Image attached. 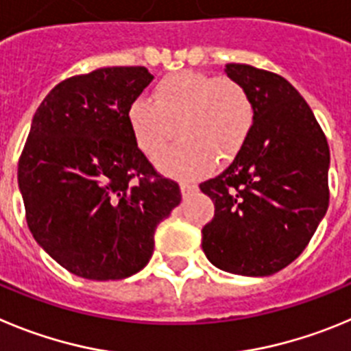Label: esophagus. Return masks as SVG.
<instances>
[{"label":"esophagus","mask_w":351,"mask_h":351,"mask_svg":"<svg viewBox=\"0 0 351 351\" xmlns=\"http://www.w3.org/2000/svg\"><path fill=\"white\" fill-rule=\"evenodd\" d=\"M180 191H182L183 197H187V195H191L192 192L197 191V185L192 182H182L180 183Z\"/></svg>","instance_id":"esophagus-1"}]
</instances>
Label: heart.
I'll return each instance as SVG.
<instances>
[{"mask_svg": "<svg viewBox=\"0 0 351 351\" xmlns=\"http://www.w3.org/2000/svg\"><path fill=\"white\" fill-rule=\"evenodd\" d=\"M134 143L150 159L168 148L178 128L182 143L159 159L164 173L203 175L211 162L229 164L241 154L255 124V105L241 82L182 69L156 84L152 99L128 106Z\"/></svg>", "mask_w": 351, "mask_h": 351, "instance_id": "b5f03b06", "label": "heart"}]
</instances>
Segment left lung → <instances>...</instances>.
<instances>
[{
	"label": "left lung",
	"instance_id": "8db88e82",
	"mask_svg": "<svg viewBox=\"0 0 351 351\" xmlns=\"http://www.w3.org/2000/svg\"><path fill=\"white\" fill-rule=\"evenodd\" d=\"M255 105V124L229 168L199 187L215 203L203 252L219 269L269 276L302 254L329 206V145L304 97L276 73L226 64Z\"/></svg>",
	"mask_w": 351,
	"mask_h": 351
}]
</instances>
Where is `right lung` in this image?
Here are the masks:
<instances>
[{
  "label": "right lung",
  "instance_id": "1",
  "mask_svg": "<svg viewBox=\"0 0 351 351\" xmlns=\"http://www.w3.org/2000/svg\"><path fill=\"white\" fill-rule=\"evenodd\" d=\"M154 77L112 66L66 78L47 94L19 159L31 234L69 273L122 280L154 254V234L182 201L134 143L128 106Z\"/></svg>",
  "mask_w": 351,
  "mask_h": 351
}]
</instances>
